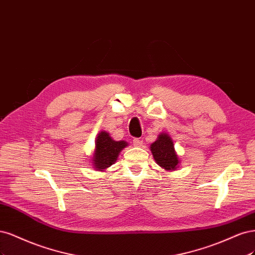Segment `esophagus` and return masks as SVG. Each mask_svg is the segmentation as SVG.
Segmentation results:
<instances>
[{
    "label": "esophagus",
    "mask_w": 255,
    "mask_h": 255,
    "mask_svg": "<svg viewBox=\"0 0 255 255\" xmlns=\"http://www.w3.org/2000/svg\"><path fill=\"white\" fill-rule=\"evenodd\" d=\"M132 143H133V145L135 146V147H141L142 145H143V141L142 139H139V138H133V141H132Z\"/></svg>",
    "instance_id": "obj_1"
}]
</instances>
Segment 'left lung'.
I'll return each instance as SVG.
<instances>
[{
    "mask_svg": "<svg viewBox=\"0 0 255 255\" xmlns=\"http://www.w3.org/2000/svg\"><path fill=\"white\" fill-rule=\"evenodd\" d=\"M152 157L158 165L166 171L176 170L179 167V155L175 150L172 138L166 132H162L150 145Z\"/></svg>",
    "mask_w": 255,
    "mask_h": 255,
    "instance_id": "obj_1",
    "label": "left lung"
}]
</instances>
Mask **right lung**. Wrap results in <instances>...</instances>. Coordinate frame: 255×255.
I'll return each mask as SVG.
<instances>
[{
  "instance_id": "add662e5",
  "label": "right lung",
  "mask_w": 255,
  "mask_h": 255,
  "mask_svg": "<svg viewBox=\"0 0 255 255\" xmlns=\"http://www.w3.org/2000/svg\"><path fill=\"white\" fill-rule=\"evenodd\" d=\"M128 146L126 141H114L109 132L103 130L95 139V149L92 157V165L95 170L105 171L116 163L120 152Z\"/></svg>"
}]
</instances>
